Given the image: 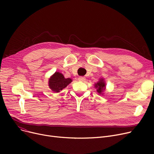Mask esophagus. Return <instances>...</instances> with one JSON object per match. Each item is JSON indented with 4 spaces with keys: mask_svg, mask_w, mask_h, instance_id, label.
<instances>
[{
    "mask_svg": "<svg viewBox=\"0 0 154 154\" xmlns=\"http://www.w3.org/2000/svg\"><path fill=\"white\" fill-rule=\"evenodd\" d=\"M78 80H79V81H81V82H84L85 80V77H79L78 78Z\"/></svg>",
    "mask_w": 154,
    "mask_h": 154,
    "instance_id": "esophagus-1",
    "label": "esophagus"
}]
</instances>
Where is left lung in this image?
I'll return each mask as SVG.
<instances>
[{
    "label": "left lung",
    "mask_w": 154,
    "mask_h": 154,
    "mask_svg": "<svg viewBox=\"0 0 154 154\" xmlns=\"http://www.w3.org/2000/svg\"><path fill=\"white\" fill-rule=\"evenodd\" d=\"M94 87L97 88V92L99 94H103V92L106 88V84L103 78L99 79V81L94 84Z\"/></svg>",
    "instance_id": "8db88e82"
}]
</instances>
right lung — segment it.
Listing matches in <instances>:
<instances>
[{
    "instance_id": "right-lung-1",
    "label": "right lung",
    "mask_w": 154,
    "mask_h": 154,
    "mask_svg": "<svg viewBox=\"0 0 154 154\" xmlns=\"http://www.w3.org/2000/svg\"><path fill=\"white\" fill-rule=\"evenodd\" d=\"M72 82V80L70 78L66 79L62 73L55 72L48 79V87L53 92L58 93Z\"/></svg>"
}]
</instances>
